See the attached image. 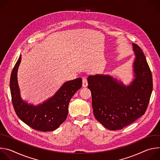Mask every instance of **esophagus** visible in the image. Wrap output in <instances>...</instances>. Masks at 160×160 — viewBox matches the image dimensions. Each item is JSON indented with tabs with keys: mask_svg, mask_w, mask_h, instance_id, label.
<instances>
[{
	"mask_svg": "<svg viewBox=\"0 0 160 160\" xmlns=\"http://www.w3.org/2000/svg\"><path fill=\"white\" fill-rule=\"evenodd\" d=\"M88 85V82H87V79L86 78H83V81H82V86L83 87H86Z\"/></svg>",
	"mask_w": 160,
	"mask_h": 160,
	"instance_id": "1",
	"label": "esophagus"
}]
</instances>
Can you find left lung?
I'll use <instances>...</instances> for the list:
<instances>
[{"instance_id": "left-lung-1", "label": "left lung", "mask_w": 160, "mask_h": 160, "mask_svg": "<svg viewBox=\"0 0 160 160\" xmlns=\"http://www.w3.org/2000/svg\"><path fill=\"white\" fill-rule=\"evenodd\" d=\"M135 78L125 86L109 75H90L88 88L92 94L94 115L110 130L122 129L145 113L152 90V77L141 48L133 43Z\"/></svg>"}]
</instances>
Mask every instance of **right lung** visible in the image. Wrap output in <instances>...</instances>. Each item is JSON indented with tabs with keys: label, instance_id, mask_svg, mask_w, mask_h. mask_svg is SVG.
<instances>
[{
	"label": "right lung",
	"instance_id": "obj_1",
	"mask_svg": "<svg viewBox=\"0 0 160 160\" xmlns=\"http://www.w3.org/2000/svg\"><path fill=\"white\" fill-rule=\"evenodd\" d=\"M21 55L16 62L10 78L12 102L18 117L31 128L42 132L53 131L67 118L68 104L77 91L82 87L81 78L65 82L50 99L38 106L28 104L22 100L18 84L17 72Z\"/></svg>",
	"mask_w": 160,
	"mask_h": 160
}]
</instances>
